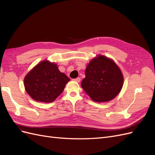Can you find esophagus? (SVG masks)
Listing matches in <instances>:
<instances>
[{
	"mask_svg": "<svg viewBox=\"0 0 155 155\" xmlns=\"http://www.w3.org/2000/svg\"><path fill=\"white\" fill-rule=\"evenodd\" d=\"M73 81L77 82H80V81H81V78L78 77V78H74V79H73Z\"/></svg>",
	"mask_w": 155,
	"mask_h": 155,
	"instance_id": "esophagus-1",
	"label": "esophagus"
}]
</instances>
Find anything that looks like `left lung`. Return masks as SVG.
Masks as SVG:
<instances>
[{
  "label": "left lung",
  "instance_id": "8db88e82",
  "mask_svg": "<svg viewBox=\"0 0 155 155\" xmlns=\"http://www.w3.org/2000/svg\"><path fill=\"white\" fill-rule=\"evenodd\" d=\"M81 86L94 102L111 101L120 91L123 75L112 60L99 55L87 65Z\"/></svg>",
  "mask_w": 155,
  "mask_h": 155
}]
</instances>
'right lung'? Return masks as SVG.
<instances>
[{
    "label": "right lung",
    "instance_id": "obj_1",
    "mask_svg": "<svg viewBox=\"0 0 155 155\" xmlns=\"http://www.w3.org/2000/svg\"><path fill=\"white\" fill-rule=\"evenodd\" d=\"M69 81L58 70L56 64L44 61L27 74L24 82L26 92L35 101L49 103L62 93Z\"/></svg>",
    "mask_w": 155,
    "mask_h": 155
}]
</instances>
